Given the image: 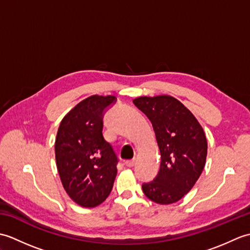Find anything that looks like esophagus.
I'll use <instances>...</instances> for the list:
<instances>
[{"label": "esophagus", "instance_id": "obj_1", "mask_svg": "<svg viewBox=\"0 0 250 250\" xmlns=\"http://www.w3.org/2000/svg\"><path fill=\"white\" fill-rule=\"evenodd\" d=\"M135 164V159H132V160H126L125 161V166L128 167H132Z\"/></svg>", "mask_w": 250, "mask_h": 250}]
</instances>
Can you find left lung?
<instances>
[{
	"label": "left lung",
	"mask_w": 250,
	"mask_h": 250,
	"mask_svg": "<svg viewBox=\"0 0 250 250\" xmlns=\"http://www.w3.org/2000/svg\"><path fill=\"white\" fill-rule=\"evenodd\" d=\"M137 108L151 121L161 164L152 182L142 185L143 192L158 204H172L192 189L203 171L207 142L199 121L173 97H140Z\"/></svg>",
	"instance_id": "8db88e82"
}]
</instances>
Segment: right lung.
<instances>
[{
  "mask_svg": "<svg viewBox=\"0 0 250 250\" xmlns=\"http://www.w3.org/2000/svg\"><path fill=\"white\" fill-rule=\"evenodd\" d=\"M114 95H92L62 119L55 151L58 172L70 198L83 207H94L113 189L118 157L103 136V117L116 103Z\"/></svg>",
  "mask_w": 250,
  "mask_h": 250,
  "instance_id": "add662e5",
  "label": "right lung"
}]
</instances>
